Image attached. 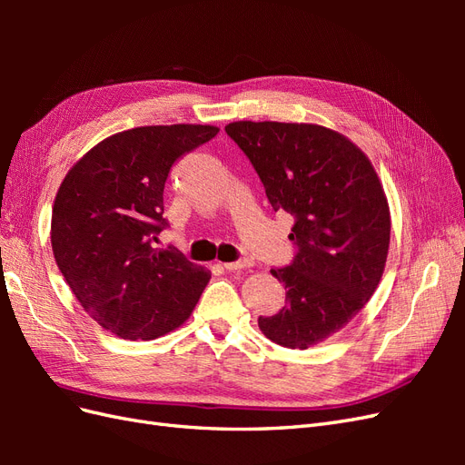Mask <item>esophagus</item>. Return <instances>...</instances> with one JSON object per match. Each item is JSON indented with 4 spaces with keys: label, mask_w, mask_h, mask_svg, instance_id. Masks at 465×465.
Listing matches in <instances>:
<instances>
[{
    "label": "esophagus",
    "mask_w": 465,
    "mask_h": 465,
    "mask_svg": "<svg viewBox=\"0 0 465 465\" xmlns=\"http://www.w3.org/2000/svg\"><path fill=\"white\" fill-rule=\"evenodd\" d=\"M250 265H252V263H250V260H236V262H227V263H223L224 270H229V272L242 270V267H250Z\"/></svg>",
    "instance_id": "34e87169"
}]
</instances>
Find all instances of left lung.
<instances>
[{
    "label": "left lung",
    "mask_w": 465,
    "mask_h": 465,
    "mask_svg": "<svg viewBox=\"0 0 465 465\" xmlns=\"http://www.w3.org/2000/svg\"><path fill=\"white\" fill-rule=\"evenodd\" d=\"M224 132L272 207L294 219V258L272 270L287 302L258 326L277 345L308 349L347 326L376 291L390 246L386 193L367 154L323 125L232 122Z\"/></svg>",
    "instance_id": "8db88e82"
}]
</instances>
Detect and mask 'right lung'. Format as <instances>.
<instances>
[{
    "label": "right lung",
    "instance_id": "add662e5",
    "mask_svg": "<svg viewBox=\"0 0 465 465\" xmlns=\"http://www.w3.org/2000/svg\"><path fill=\"white\" fill-rule=\"evenodd\" d=\"M215 125H143L110 135L64 178L52 209L55 263L81 306L122 340L176 330L211 273L176 248H154L168 227L173 164L217 135Z\"/></svg>",
    "mask_w": 465,
    "mask_h": 465
}]
</instances>
